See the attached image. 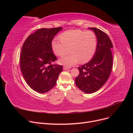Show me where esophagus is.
Returning <instances> with one entry per match:
<instances>
[{
	"label": "esophagus",
	"mask_w": 133,
	"mask_h": 133,
	"mask_svg": "<svg viewBox=\"0 0 133 133\" xmlns=\"http://www.w3.org/2000/svg\"><path fill=\"white\" fill-rule=\"evenodd\" d=\"M69 68H70V67H68V66H64L63 67V69L64 70H67L68 69H69Z\"/></svg>",
	"instance_id": "1"
}]
</instances>
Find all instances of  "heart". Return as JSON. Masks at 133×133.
Instances as JSON below:
<instances>
[{"mask_svg": "<svg viewBox=\"0 0 133 133\" xmlns=\"http://www.w3.org/2000/svg\"><path fill=\"white\" fill-rule=\"evenodd\" d=\"M59 39L51 42L54 53L62 56L70 50L71 53L59 59V63L71 66L80 62L87 63L93 57L97 46V38L94 32L81 29L69 30L60 34Z\"/></svg>", "mask_w": 133, "mask_h": 133, "instance_id": "1", "label": "heart"}]
</instances>
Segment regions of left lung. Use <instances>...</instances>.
Wrapping results in <instances>:
<instances>
[{"instance_id": "obj_1", "label": "left lung", "mask_w": 133, "mask_h": 133, "mask_svg": "<svg viewBox=\"0 0 133 133\" xmlns=\"http://www.w3.org/2000/svg\"><path fill=\"white\" fill-rule=\"evenodd\" d=\"M97 38V46L89 62L78 67L79 75L75 82L80 90L85 93H92L106 83L112 68V43L108 35L96 28H89Z\"/></svg>"}]
</instances>
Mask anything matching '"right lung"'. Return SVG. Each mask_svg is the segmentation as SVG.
Wrapping results in <instances>:
<instances>
[{"instance_id":"right-lung-1","label":"right lung","mask_w":133,"mask_h":133,"mask_svg":"<svg viewBox=\"0 0 133 133\" xmlns=\"http://www.w3.org/2000/svg\"><path fill=\"white\" fill-rule=\"evenodd\" d=\"M62 27L41 28L30 34L24 43L20 65L24 78L34 91L44 93L57 83L62 65L52 64L57 60L53 53L51 42Z\"/></svg>"}]
</instances>
